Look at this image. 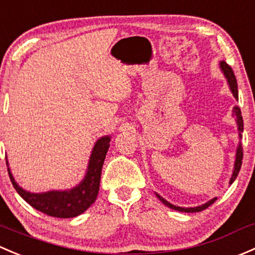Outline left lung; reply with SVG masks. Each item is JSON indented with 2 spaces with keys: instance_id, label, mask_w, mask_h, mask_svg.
Here are the masks:
<instances>
[{
  "instance_id": "1",
  "label": "left lung",
  "mask_w": 255,
  "mask_h": 255,
  "mask_svg": "<svg viewBox=\"0 0 255 255\" xmlns=\"http://www.w3.org/2000/svg\"><path fill=\"white\" fill-rule=\"evenodd\" d=\"M220 68H221V71L224 72L225 77H226V79H227V83H229V85H230V89H231L232 94H234L236 100H238L237 80H236L234 71H232L231 67H230L229 64L225 62V61H221V62H220ZM234 116L236 117V122H237L238 132H240L238 134H240V139H241V135H242L241 133L243 132V119H242V115H241V109L238 106L234 107ZM242 159H243V149H242V145H241V143H240V144H238V146H237V151H236L235 167H234V172H232L231 178H230V182H229L230 184L234 183L236 177L238 176V172H240V170H241V166H242ZM156 197L159 198V199L161 200V202L166 206L173 209V210L182 211V213H199V211H202V210H204V209L209 208V206H210L216 200V198H214V199L209 200L208 203H205V204H203V205L194 206V208H181V206H176V205L171 204V203H168L167 200L163 199L161 195H159L157 193H156Z\"/></svg>"
}]
</instances>
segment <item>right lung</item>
<instances>
[{"label":"right lung","instance_id":"1","mask_svg":"<svg viewBox=\"0 0 255 255\" xmlns=\"http://www.w3.org/2000/svg\"><path fill=\"white\" fill-rule=\"evenodd\" d=\"M110 140H111V136L105 135L101 136L96 141L90 155L87 173L82 182L74 188L68 189V191H50L45 193L26 192L18 186L8 167L10 182L18 194L36 210L53 218H76L84 213L98 197L101 170L105 161L106 152L110 148Z\"/></svg>","mask_w":255,"mask_h":255}]
</instances>
